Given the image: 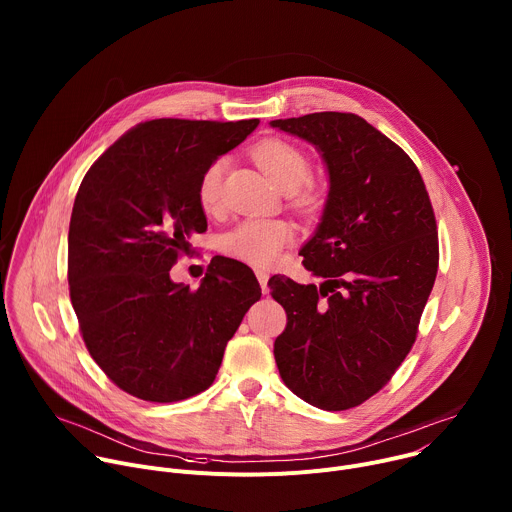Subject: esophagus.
<instances>
[{
  "mask_svg": "<svg viewBox=\"0 0 512 512\" xmlns=\"http://www.w3.org/2000/svg\"><path fill=\"white\" fill-rule=\"evenodd\" d=\"M255 275H257V279H259L261 291H263V294H267V291H269V287H267V281H269V273H267V271H263V269H257V271H255Z\"/></svg>",
  "mask_w": 512,
  "mask_h": 512,
  "instance_id": "esophagus-1",
  "label": "esophagus"
}]
</instances>
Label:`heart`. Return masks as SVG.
<instances>
[{"label":"heart","instance_id":"obj_1","mask_svg":"<svg viewBox=\"0 0 512 512\" xmlns=\"http://www.w3.org/2000/svg\"><path fill=\"white\" fill-rule=\"evenodd\" d=\"M255 164L283 192H298L312 174L308 156L294 143L283 139H267L253 152ZM225 160L212 162L198 182V204L204 212H216L221 206V186ZM294 239V229L279 218H249L223 235L221 247L227 255L249 265L265 267L277 259L281 249Z\"/></svg>","mask_w":512,"mask_h":512}]
</instances>
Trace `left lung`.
I'll use <instances>...</instances> for the list:
<instances>
[{"label": "left lung", "instance_id": "obj_1", "mask_svg": "<svg viewBox=\"0 0 512 512\" xmlns=\"http://www.w3.org/2000/svg\"><path fill=\"white\" fill-rule=\"evenodd\" d=\"M271 127L312 143L328 172L316 233L302 247L320 287L269 279L287 314L273 354L289 391L344 411L387 385L411 350L437 273L433 208L411 158L354 113H310Z\"/></svg>", "mask_w": 512, "mask_h": 512}]
</instances>
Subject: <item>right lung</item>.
<instances>
[{"label":"right lung","mask_w":512,"mask_h":512,"mask_svg":"<svg viewBox=\"0 0 512 512\" xmlns=\"http://www.w3.org/2000/svg\"><path fill=\"white\" fill-rule=\"evenodd\" d=\"M259 125L145 121L91 166L68 229V285L83 340L125 393L174 403L208 389L227 342L261 287L247 265L223 257L198 289L170 269L206 231L202 172Z\"/></svg>","instance_id":"add662e5"}]
</instances>
